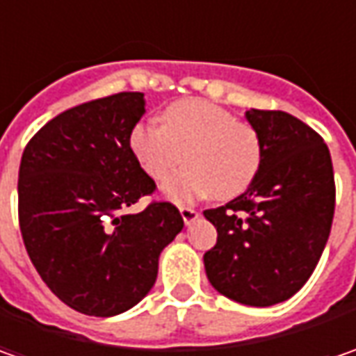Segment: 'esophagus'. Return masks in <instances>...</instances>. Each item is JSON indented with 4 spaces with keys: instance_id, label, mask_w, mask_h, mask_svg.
Returning a JSON list of instances; mask_svg holds the SVG:
<instances>
[{
    "instance_id": "esophagus-1",
    "label": "esophagus",
    "mask_w": 356,
    "mask_h": 356,
    "mask_svg": "<svg viewBox=\"0 0 356 356\" xmlns=\"http://www.w3.org/2000/svg\"><path fill=\"white\" fill-rule=\"evenodd\" d=\"M180 213H182V220H184V224L186 226H190V224H194L196 220L200 218V213L194 210V208H180Z\"/></svg>"
}]
</instances>
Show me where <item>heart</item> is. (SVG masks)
<instances>
[{
	"label": "heart",
	"mask_w": 356,
	"mask_h": 356,
	"mask_svg": "<svg viewBox=\"0 0 356 356\" xmlns=\"http://www.w3.org/2000/svg\"><path fill=\"white\" fill-rule=\"evenodd\" d=\"M130 154L154 182H164L184 162L180 176L164 184L166 198L232 200L243 194L261 166L257 132L218 104L184 99L160 113V127L138 122L129 134Z\"/></svg>",
	"instance_id": "1"
}]
</instances>
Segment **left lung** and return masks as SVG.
Masks as SVG:
<instances>
[{
	"label": "left lung",
	"mask_w": 356,
	"mask_h": 356,
	"mask_svg": "<svg viewBox=\"0 0 356 356\" xmlns=\"http://www.w3.org/2000/svg\"><path fill=\"white\" fill-rule=\"evenodd\" d=\"M261 143L250 188L204 216L218 241L204 255L212 287L232 301L269 307L293 297L319 264L335 213L327 144L283 111H245Z\"/></svg>",
	"instance_id": "left-lung-1"
}]
</instances>
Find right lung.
I'll use <instances>...</instances> for the list:
<instances>
[{"label": "right lung", "instance_id": "obj_1", "mask_svg": "<svg viewBox=\"0 0 356 356\" xmlns=\"http://www.w3.org/2000/svg\"><path fill=\"white\" fill-rule=\"evenodd\" d=\"M144 92H117L49 120L23 150L19 227L31 264L65 305L115 317L154 287L158 257L184 220L168 202L138 213L154 192L130 154Z\"/></svg>", "mask_w": 356, "mask_h": 356}]
</instances>
